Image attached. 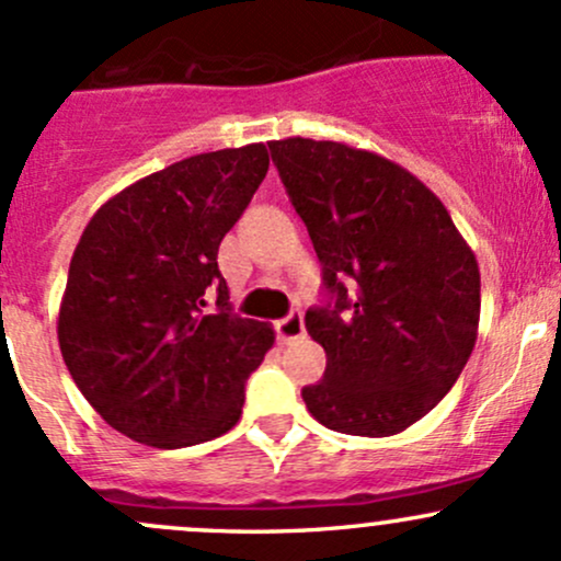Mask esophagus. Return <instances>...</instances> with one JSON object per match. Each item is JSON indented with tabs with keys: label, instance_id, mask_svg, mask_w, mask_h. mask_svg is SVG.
Returning <instances> with one entry per match:
<instances>
[{
	"label": "esophagus",
	"instance_id": "obj_1",
	"mask_svg": "<svg viewBox=\"0 0 561 561\" xmlns=\"http://www.w3.org/2000/svg\"><path fill=\"white\" fill-rule=\"evenodd\" d=\"M276 328V337H279L282 343H293L298 341V337L306 335V324H304V313H290V317L279 319V322L274 324Z\"/></svg>",
	"mask_w": 561,
	"mask_h": 561
}]
</instances>
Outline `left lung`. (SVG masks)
Returning <instances> with one entry per match:
<instances>
[{
	"label": "left lung",
	"instance_id": "left-lung-1",
	"mask_svg": "<svg viewBox=\"0 0 561 561\" xmlns=\"http://www.w3.org/2000/svg\"><path fill=\"white\" fill-rule=\"evenodd\" d=\"M271 159L335 306L306 311L328 370L304 402L322 426L393 436L442 402L479 332V263L426 183L341 140H271Z\"/></svg>",
	"mask_w": 561,
	"mask_h": 561
}]
</instances>
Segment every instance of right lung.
<instances>
[{
  "mask_svg": "<svg viewBox=\"0 0 561 561\" xmlns=\"http://www.w3.org/2000/svg\"><path fill=\"white\" fill-rule=\"evenodd\" d=\"M266 170L263 144L196 153L111 196L79 237L60 354L92 410L140 445L175 450L237 426L244 380L274 346L271 324L231 313L218 271Z\"/></svg>",
  "mask_w": 561,
  "mask_h": 561,
  "instance_id": "1",
  "label": "right lung"
}]
</instances>
